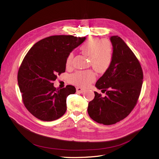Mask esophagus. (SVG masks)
Listing matches in <instances>:
<instances>
[{
    "mask_svg": "<svg viewBox=\"0 0 159 159\" xmlns=\"http://www.w3.org/2000/svg\"><path fill=\"white\" fill-rule=\"evenodd\" d=\"M76 91L78 92H80V93H83V92H85V90H84L82 88H81V87H76Z\"/></svg>",
    "mask_w": 159,
    "mask_h": 159,
    "instance_id": "34e87169",
    "label": "esophagus"
}]
</instances>
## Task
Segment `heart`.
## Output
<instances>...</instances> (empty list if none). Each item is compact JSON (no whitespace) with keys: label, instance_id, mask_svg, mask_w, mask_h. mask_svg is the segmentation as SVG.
<instances>
[{"label":"heart","instance_id":"obj_1","mask_svg":"<svg viewBox=\"0 0 159 159\" xmlns=\"http://www.w3.org/2000/svg\"><path fill=\"white\" fill-rule=\"evenodd\" d=\"M83 54L89 57L90 64L99 73L105 72L110 66L113 58V48L108 39H100L97 37H89L80 46ZM74 54L70 52L66 59V66L70 67ZM96 75L92 70L78 71L70 77V81L74 85L86 87L94 81Z\"/></svg>","mask_w":159,"mask_h":159}]
</instances>
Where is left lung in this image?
I'll return each mask as SVG.
<instances>
[{"label":"left lung","instance_id":"left-lung-1","mask_svg":"<svg viewBox=\"0 0 159 159\" xmlns=\"http://www.w3.org/2000/svg\"><path fill=\"white\" fill-rule=\"evenodd\" d=\"M110 40L112 61L96 83L106 96L102 98L94 92L88 107L90 118L105 125L116 124L130 114L137 103L143 80L141 65L126 43L118 36H111Z\"/></svg>","mask_w":159,"mask_h":159}]
</instances>
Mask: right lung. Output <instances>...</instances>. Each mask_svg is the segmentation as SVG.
<instances>
[{"mask_svg":"<svg viewBox=\"0 0 159 159\" xmlns=\"http://www.w3.org/2000/svg\"><path fill=\"white\" fill-rule=\"evenodd\" d=\"M85 40L72 35L51 36L36 43L25 56L18 71V87L24 106L37 119L52 121L65 113L67 98L76 89H56L53 81L65 72L69 54Z\"/></svg>","mask_w":159,"mask_h":159,"instance_id":"obj_1","label":"right lung"}]
</instances>
